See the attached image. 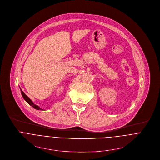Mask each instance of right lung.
Wrapping results in <instances>:
<instances>
[{
	"instance_id": "obj_1",
	"label": "right lung",
	"mask_w": 160,
	"mask_h": 160,
	"mask_svg": "<svg viewBox=\"0 0 160 160\" xmlns=\"http://www.w3.org/2000/svg\"><path fill=\"white\" fill-rule=\"evenodd\" d=\"M20 90H21V93H22V97H23V98H24V100L30 105H31L32 108H33L34 109H35L36 110H39V111H43L44 109H42V108H41L39 106H38V105H37L36 104H35L33 102H32V100L22 91V90L20 88Z\"/></svg>"
}]
</instances>
